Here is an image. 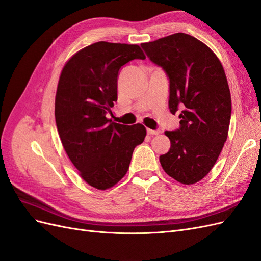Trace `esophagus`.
<instances>
[{"mask_svg":"<svg viewBox=\"0 0 261 261\" xmlns=\"http://www.w3.org/2000/svg\"><path fill=\"white\" fill-rule=\"evenodd\" d=\"M147 133L149 134V135H158V134H160V130L159 129H147Z\"/></svg>","mask_w":261,"mask_h":261,"instance_id":"34e87169","label":"esophagus"}]
</instances>
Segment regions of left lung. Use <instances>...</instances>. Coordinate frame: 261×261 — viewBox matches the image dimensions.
I'll list each match as a JSON object with an SVG mask.
<instances>
[{
    "label": "left lung",
    "mask_w": 261,
    "mask_h": 261,
    "mask_svg": "<svg viewBox=\"0 0 261 261\" xmlns=\"http://www.w3.org/2000/svg\"><path fill=\"white\" fill-rule=\"evenodd\" d=\"M141 48L169 78V109L179 113V127L167 130L169 151L160 155L168 175L195 184L215 165L227 138L232 102L219 59L198 39L178 33Z\"/></svg>",
    "instance_id": "left-lung-1"
}]
</instances>
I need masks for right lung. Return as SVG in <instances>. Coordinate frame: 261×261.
<instances>
[{
  "label": "right lung",
  "instance_id": "add662e5",
  "mask_svg": "<svg viewBox=\"0 0 261 261\" xmlns=\"http://www.w3.org/2000/svg\"><path fill=\"white\" fill-rule=\"evenodd\" d=\"M137 44L96 42L77 52L63 68L55 97V122L68 158L90 186L107 189L129 168L134 149L146 136L144 125L107 118L117 100L120 69L145 60Z\"/></svg>",
  "mask_w": 261,
  "mask_h": 261
}]
</instances>
